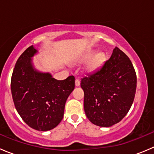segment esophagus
Returning <instances> with one entry per match:
<instances>
[{
	"instance_id": "esophagus-1",
	"label": "esophagus",
	"mask_w": 154,
	"mask_h": 154,
	"mask_svg": "<svg viewBox=\"0 0 154 154\" xmlns=\"http://www.w3.org/2000/svg\"><path fill=\"white\" fill-rule=\"evenodd\" d=\"M75 85H76V86H79L80 85V81L79 79L77 78L75 80Z\"/></svg>"
}]
</instances>
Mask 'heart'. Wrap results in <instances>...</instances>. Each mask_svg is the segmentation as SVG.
I'll use <instances>...</instances> for the list:
<instances>
[{"label": "heart", "instance_id": "1", "mask_svg": "<svg viewBox=\"0 0 154 154\" xmlns=\"http://www.w3.org/2000/svg\"><path fill=\"white\" fill-rule=\"evenodd\" d=\"M93 54H94V52H89L88 54H86L84 59L86 60H89V59L92 57ZM104 54H102V53L97 54L91 58V60H90L89 63H88V69L91 71H95V70H97V68L103 64V63L104 62Z\"/></svg>", "mask_w": 154, "mask_h": 154}]
</instances>
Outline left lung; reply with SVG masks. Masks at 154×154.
I'll return each instance as SVG.
<instances>
[{
	"label": "left lung",
	"instance_id": "8db88e82",
	"mask_svg": "<svg viewBox=\"0 0 154 154\" xmlns=\"http://www.w3.org/2000/svg\"><path fill=\"white\" fill-rule=\"evenodd\" d=\"M136 74L129 57L118 47L102 66L81 78L84 110L100 127L119 123L130 110L136 90Z\"/></svg>",
	"mask_w": 154,
	"mask_h": 154
}]
</instances>
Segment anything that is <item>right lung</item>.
Returning a JSON list of instances; mask_svg holds the SVG:
<instances>
[{
  "instance_id": "add662e5",
  "label": "right lung",
  "mask_w": 154,
  "mask_h": 154,
  "mask_svg": "<svg viewBox=\"0 0 154 154\" xmlns=\"http://www.w3.org/2000/svg\"><path fill=\"white\" fill-rule=\"evenodd\" d=\"M36 52L30 46L18 59L11 77V91L15 109L24 122L31 128L47 131L63 119L75 78L69 76L57 80L48 73L35 71L30 58Z\"/></svg>"
}]
</instances>
